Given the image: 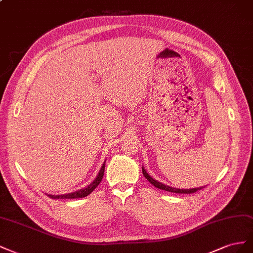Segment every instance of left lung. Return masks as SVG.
<instances>
[{"label": "left lung", "instance_id": "8db88e82", "mask_svg": "<svg viewBox=\"0 0 253 253\" xmlns=\"http://www.w3.org/2000/svg\"><path fill=\"white\" fill-rule=\"evenodd\" d=\"M142 171H143L144 177H145L151 184H153L154 186H156L157 189H160V190L167 191V192L178 193V194H192V193L197 192L198 190H201V189H203V187H204V186H201V187H195V189H186V190L176 189V187H171V186H169V185H165V184H163L162 182H159L158 180H155L153 177H150V176L147 174V171L145 170V169H144V168H142Z\"/></svg>", "mask_w": 253, "mask_h": 253}]
</instances>
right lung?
Returning a JSON list of instances; mask_svg holds the SVG:
<instances>
[{
    "instance_id": "1",
    "label": "right lung",
    "mask_w": 253,
    "mask_h": 253,
    "mask_svg": "<svg viewBox=\"0 0 253 253\" xmlns=\"http://www.w3.org/2000/svg\"><path fill=\"white\" fill-rule=\"evenodd\" d=\"M105 163L102 165V168L99 169L98 175L96 176V178L93 180V182H91L89 185H86L85 187L82 190H78L75 192H72V193H68V194H62V195H47L48 197H50L52 199H74V198H83L88 196L89 194H91L93 191L95 190V187L100 183L102 181V179L104 177V170H105Z\"/></svg>"
}]
</instances>
